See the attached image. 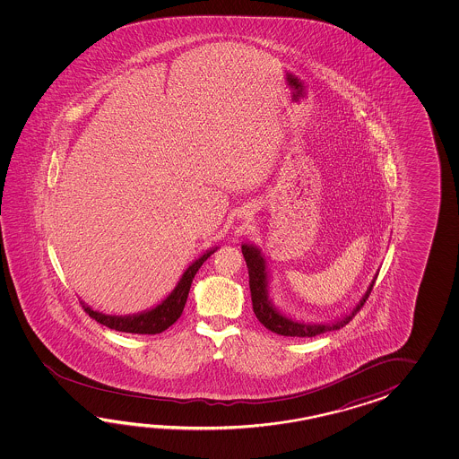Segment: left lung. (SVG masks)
<instances>
[{
    "mask_svg": "<svg viewBox=\"0 0 459 459\" xmlns=\"http://www.w3.org/2000/svg\"><path fill=\"white\" fill-rule=\"evenodd\" d=\"M244 261L249 271V289H251V300H253V310L257 316V320L263 323L264 326L271 332L282 334V336H295V338H312L322 333L334 332L340 330L346 323L352 320V316L361 310L362 305L368 300L369 293L372 290V285L377 279V273L374 275L368 290L364 292L361 300L356 303V307L351 312L342 315L336 320L328 323H310L295 320L292 316L281 312L271 299V273H269V265L265 261V255L263 251L251 243L241 244Z\"/></svg>",
    "mask_w": 459,
    "mask_h": 459,
    "instance_id": "obj_1",
    "label": "left lung"
}]
</instances>
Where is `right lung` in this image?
<instances>
[{"label":"right lung","mask_w":459,"mask_h":459,"mask_svg":"<svg viewBox=\"0 0 459 459\" xmlns=\"http://www.w3.org/2000/svg\"><path fill=\"white\" fill-rule=\"evenodd\" d=\"M216 249H218V246L208 249L206 253L202 254L198 259L190 264L182 273L174 290L169 293L162 302L157 303L156 307L144 310V312L133 313V315H108V313L93 310L83 300H80V303L95 322L101 323L111 330L134 333V334H157V333L166 332L169 326H172L180 318L195 273L202 267V264L215 253Z\"/></svg>","instance_id":"1"}]
</instances>
